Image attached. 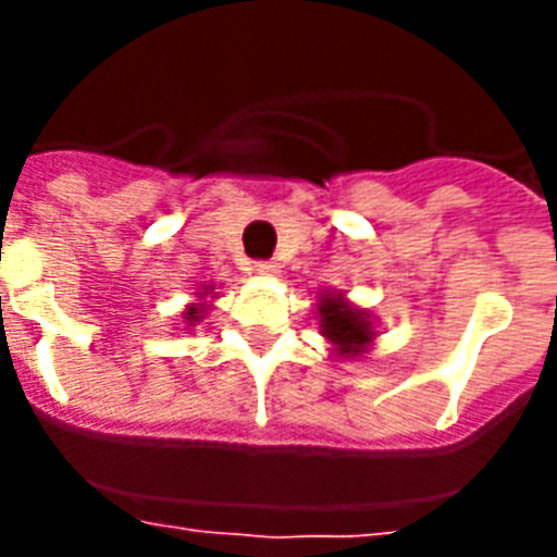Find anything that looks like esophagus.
<instances>
[{"instance_id": "1", "label": "esophagus", "mask_w": 557, "mask_h": 557, "mask_svg": "<svg viewBox=\"0 0 557 557\" xmlns=\"http://www.w3.org/2000/svg\"><path fill=\"white\" fill-rule=\"evenodd\" d=\"M251 271L257 274V277H277L280 265L274 260H260V262H253Z\"/></svg>"}]
</instances>
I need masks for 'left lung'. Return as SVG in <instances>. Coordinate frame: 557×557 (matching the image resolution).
<instances>
[{
	"label": "left lung",
	"mask_w": 557,
	"mask_h": 557,
	"mask_svg": "<svg viewBox=\"0 0 557 557\" xmlns=\"http://www.w3.org/2000/svg\"><path fill=\"white\" fill-rule=\"evenodd\" d=\"M318 326L321 335L332 344V356L335 358H361L370 352L372 341H375V326H372V314L352 300H347L344 292H332L326 288L318 297Z\"/></svg>",
	"instance_id": "1"
}]
</instances>
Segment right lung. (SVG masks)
Returning <instances> with one entry per match:
<instances>
[{
	"label": "right lung",
	"instance_id": "1",
	"mask_svg": "<svg viewBox=\"0 0 557 557\" xmlns=\"http://www.w3.org/2000/svg\"><path fill=\"white\" fill-rule=\"evenodd\" d=\"M213 288L216 286H201L199 292H196V300H193L190 306H187L185 312H182V321H185V330L187 326H196V323H201V318L208 314L210 309V300H213Z\"/></svg>",
	"mask_w": 557,
	"mask_h": 557
}]
</instances>
